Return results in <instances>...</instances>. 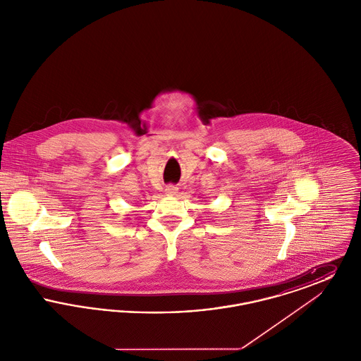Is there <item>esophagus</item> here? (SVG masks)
Returning <instances> with one entry per match:
<instances>
[{"instance_id":"obj_1","label":"esophagus","mask_w":361,"mask_h":361,"mask_svg":"<svg viewBox=\"0 0 361 361\" xmlns=\"http://www.w3.org/2000/svg\"><path fill=\"white\" fill-rule=\"evenodd\" d=\"M177 192H178V188L174 187V185H168L166 189H165V193H166L168 196H176Z\"/></svg>"}]
</instances>
